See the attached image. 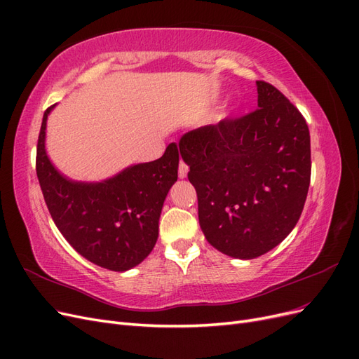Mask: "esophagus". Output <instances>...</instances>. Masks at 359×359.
<instances>
[{
	"mask_svg": "<svg viewBox=\"0 0 359 359\" xmlns=\"http://www.w3.org/2000/svg\"><path fill=\"white\" fill-rule=\"evenodd\" d=\"M187 172H189V166L181 160L180 161V168H178V177L180 178H186L187 177Z\"/></svg>",
	"mask_w": 359,
	"mask_h": 359,
	"instance_id": "esophagus-1",
	"label": "esophagus"
}]
</instances>
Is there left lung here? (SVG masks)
<instances>
[{
	"instance_id": "8db88e82",
	"label": "left lung",
	"mask_w": 359,
	"mask_h": 359,
	"mask_svg": "<svg viewBox=\"0 0 359 359\" xmlns=\"http://www.w3.org/2000/svg\"><path fill=\"white\" fill-rule=\"evenodd\" d=\"M256 85L257 109L191 130L178 144L206 241L238 259L262 256L292 232L311 175L306 119L276 86Z\"/></svg>"
}]
</instances>
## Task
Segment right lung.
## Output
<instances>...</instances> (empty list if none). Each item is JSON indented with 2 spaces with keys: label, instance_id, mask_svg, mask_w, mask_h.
<instances>
[{
  "label": "right lung",
  "instance_id": "obj_1",
  "mask_svg": "<svg viewBox=\"0 0 359 359\" xmlns=\"http://www.w3.org/2000/svg\"><path fill=\"white\" fill-rule=\"evenodd\" d=\"M53 106L43 115L36 157L53 223L76 252L95 265L111 271L139 265L157 243L163 202L178 178L177 144H169L160 158L130 166L102 182L72 181L46 154V121Z\"/></svg>",
  "mask_w": 359,
  "mask_h": 359
}]
</instances>
